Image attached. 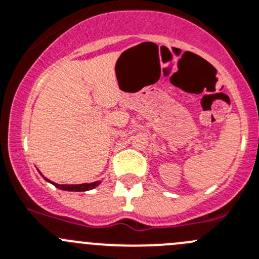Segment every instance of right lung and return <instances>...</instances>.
Here are the masks:
<instances>
[{"label":"right lung","instance_id":"right-lung-1","mask_svg":"<svg viewBox=\"0 0 259 259\" xmlns=\"http://www.w3.org/2000/svg\"><path fill=\"white\" fill-rule=\"evenodd\" d=\"M45 180H47L48 182L53 183V185H54L57 188H59V190H63V191H76V192H82V191L92 190V188L97 187V186H99L100 183H101V182H99V181H96V182L82 183V185H58V183L49 181V180H48V178H45Z\"/></svg>","mask_w":259,"mask_h":259}]
</instances>
